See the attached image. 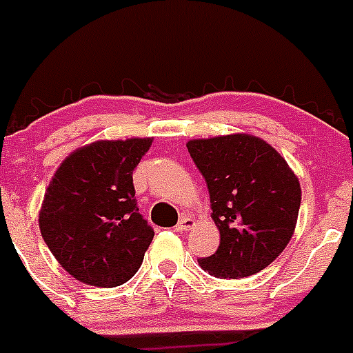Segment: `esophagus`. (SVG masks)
<instances>
[{"label":"esophagus","mask_w":353,"mask_h":353,"mask_svg":"<svg viewBox=\"0 0 353 353\" xmlns=\"http://www.w3.org/2000/svg\"><path fill=\"white\" fill-rule=\"evenodd\" d=\"M192 226H194V219H191V217H182V219L179 221V224L174 226V230H176V232H187V230H191Z\"/></svg>","instance_id":"esophagus-1"}]
</instances>
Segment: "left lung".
Returning <instances> with one entry per match:
<instances>
[{"mask_svg": "<svg viewBox=\"0 0 353 353\" xmlns=\"http://www.w3.org/2000/svg\"><path fill=\"white\" fill-rule=\"evenodd\" d=\"M187 150L210 194L221 244L199 265L221 279H240L269 267L290 242L301 208V183L263 139L232 134L194 139Z\"/></svg>", "mask_w": 353, "mask_h": 353, "instance_id": "8db88e82", "label": "left lung"}]
</instances>
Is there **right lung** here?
<instances>
[{
	"label": "right lung",
	"instance_id": "add662e5",
	"mask_svg": "<svg viewBox=\"0 0 353 353\" xmlns=\"http://www.w3.org/2000/svg\"><path fill=\"white\" fill-rule=\"evenodd\" d=\"M152 139L97 141L68 155L49 183L40 233L77 281L113 288L141 267L154 228L139 214L132 171Z\"/></svg>",
	"mask_w": 353,
	"mask_h": 353
}]
</instances>
